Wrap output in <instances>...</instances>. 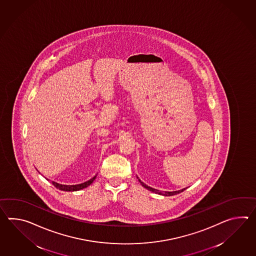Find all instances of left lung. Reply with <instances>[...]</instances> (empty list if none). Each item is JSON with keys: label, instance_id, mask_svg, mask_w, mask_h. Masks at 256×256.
I'll use <instances>...</instances> for the list:
<instances>
[{"label": "left lung", "instance_id": "left-lung-1", "mask_svg": "<svg viewBox=\"0 0 256 256\" xmlns=\"http://www.w3.org/2000/svg\"><path fill=\"white\" fill-rule=\"evenodd\" d=\"M138 181H140V182L142 184V186L143 188H147L148 190L152 191V192H154V193L159 194H164V196H174V194H177L181 193V192H182V191L186 189V188H184V189L179 190V191H174V192H160V191L157 190V189H154V188H150L148 186H146V184H145L144 182H142L140 179H138Z\"/></svg>", "mask_w": 256, "mask_h": 256}]
</instances>
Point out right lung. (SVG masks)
I'll use <instances>...</instances> for the list:
<instances>
[{
	"instance_id": "right-lung-1",
	"label": "right lung",
	"mask_w": 256,
	"mask_h": 256,
	"mask_svg": "<svg viewBox=\"0 0 256 256\" xmlns=\"http://www.w3.org/2000/svg\"><path fill=\"white\" fill-rule=\"evenodd\" d=\"M96 176L92 177V179H90L89 181L87 182H82V184H75V186H65V184H60L58 182H52V184L55 186V188L60 189V190H62V191H79L80 189H84V188H87L88 186H90L92 182L94 181Z\"/></svg>"
}]
</instances>
